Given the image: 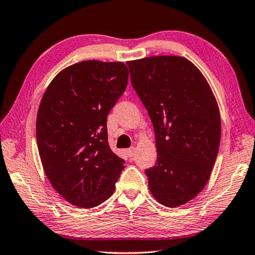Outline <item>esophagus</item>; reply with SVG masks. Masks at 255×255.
<instances>
[{
	"label": "esophagus",
	"mask_w": 255,
	"mask_h": 255,
	"mask_svg": "<svg viewBox=\"0 0 255 255\" xmlns=\"http://www.w3.org/2000/svg\"><path fill=\"white\" fill-rule=\"evenodd\" d=\"M126 152H127V154H128V157H133L134 156V153H136V148L134 147H130V148H128L127 150H126Z\"/></svg>",
	"instance_id": "esophagus-1"
}]
</instances>
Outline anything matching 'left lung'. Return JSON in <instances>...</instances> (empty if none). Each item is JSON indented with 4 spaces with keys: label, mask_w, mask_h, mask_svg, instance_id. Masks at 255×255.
Returning <instances> with one entry per match:
<instances>
[{
    "label": "left lung",
    "mask_w": 255,
    "mask_h": 255,
    "mask_svg": "<svg viewBox=\"0 0 255 255\" xmlns=\"http://www.w3.org/2000/svg\"><path fill=\"white\" fill-rule=\"evenodd\" d=\"M131 85L150 117L157 161L144 170L156 200L180 207L210 179L221 137L217 99L202 73L180 56L127 62Z\"/></svg>",
    "instance_id": "8db88e82"
}]
</instances>
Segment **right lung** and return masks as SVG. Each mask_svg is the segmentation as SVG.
Wrapping results in <instances>:
<instances>
[{"label": "right lung", "mask_w": 255, "mask_h": 255, "mask_svg": "<svg viewBox=\"0 0 255 255\" xmlns=\"http://www.w3.org/2000/svg\"><path fill=\"white\" fill-rule=\"evenodd\" d=\"M128 68L121 62L84 61L59 72L45 91L36 140L45 174L73 206L106 201L125 168L108 144L107 115L124 94Z\"/></svg>", "instance_id": "right-lung-1"}]
</instances>
